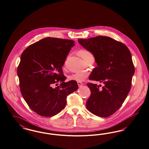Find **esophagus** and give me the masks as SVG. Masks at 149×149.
<instances>
[{
	"mask_svg": "<svg viewBox=\"0 0 149 149\" xmlns=\"http://www.w3.org/2000/svg\"><path fill=\"white\" fill-rule=\"evenodd\" d=\"M77 84H78L79 87H81V86H83V84L82 83H81V82H77Z\"/></svg>",
	"mask_w": 149,
	"mask_h": 149,
	"instance_id": "esophagus-1",
	"label": "esophagus"
}]
</instances>
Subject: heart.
<instances>
[{
    "instance_id": "obj_1",
    "label": "heart",
    "mask_w": 149,
    "mask_h": 149,
    "mask_svg": "<svg viewBox=\"0 0 149 149\" xmlns=\"http://www.w3.org/2000/svg\"><path fill=\"white\" fill-rule=\"evenodd\" d=\"M79 55L81 56V58L84 60V61L86 63L90 59L94 58L93 54L87 50H80L79 52ZM88 74L85 72H75L69 77V79L73 81H77L78 82H81L84 81L85 78L88 77Z\"/></svg>"
}]
</instances>
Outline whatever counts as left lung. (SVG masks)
Returning <instances> with one entry per match:
<instances>
[{"label":"left lung","mask_w":149,"mask_h":149,"mask_svg":"<svg viewBox=\"0 0 149 149\" xmlns=\"http://www.w3.org/2000/svg\"><path fill=\"white\" fill-rule=\"evenodd\" d=\"M78 42L93 54L97 65L90 80L104 84L100 90V85L87 84L91 95L86 107L91 113L107 118L119 109L131 89L135 72L131 53L125 44L108 36L78 39Z\"/></svg>","instance_id":"obj_1"}]
</instances>
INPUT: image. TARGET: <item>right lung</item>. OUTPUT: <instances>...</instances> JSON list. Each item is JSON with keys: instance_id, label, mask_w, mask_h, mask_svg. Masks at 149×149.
Instances as JSON below:
<instances>
[{"instance_id": "obj_1", "label": "right lung", "mask_w": 149, "mask_h": 149, "mask_svg": "<svg viewBox=\"0 0 149 149\" xmlns=\"http://www.w3.org/2000/svg\"><path fill=\"white\" fill-rule=\"evenodd\" d=\"M74 41L48 37L26 48L17 70L20 91L30 109L42 116L59 113L66 97L78 89L76 81L64 82L62 66ZM59 86L52 88L53 83Z\"/></svg>"}]
</instances>
